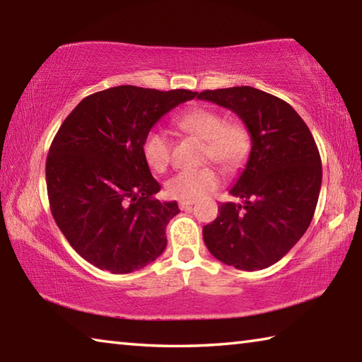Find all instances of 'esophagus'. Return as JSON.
<instances>
[{
    "label": "esophagus",
    "mask_w": 362,
    "mask_h": 362,
    "mask_svg": "<svg viewBox=\"0 0 362 362\" xmlns=\"http://www.w3.org/2000/svg\"><path fill=\"white\" fill-rule=\"evenodd\" d=\"M193 204H194V201H180L179 203L182 211H189L193 207Z\"/></svg>",
    "instance_id": "esophagus-1"
}]
</instances>
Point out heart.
Here are the masks:
<instances>
[{
	"label": "heart",
	"mask_w": 362,
	"mask_h": 362,
	"mask_svg": "<svg viewBox=\"0 0 362 362\" xmlns=\"http://www.w3.org/2000/svg\"><path fill=\"white\" fill-rule=\"evenodd\" d=\"M177 124L182 131L204 140V158L212 159L225 170L240 168L246 159L250 139L240 122H226L217 110L196 107L183 113ZM142 155L148 166L163 173L170 161V140L161 129L146 132L142 142ZM218 185V175L212 168L180 170L166 182V193L174 199L194 201L203 198Z\"/></svg>",
	"instance_id": "1"
}]
</instances>
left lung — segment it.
<instances>
[{"instance_id":"left-lung-1","label":"left lung","mask_w":362,"mask_h":362,"mask_svg":"<svg viewBox=\"0 0 362 362\" xmlns=\"http://www.w3.org/2000/svg\"><path fill=\"white\" fill-rule=\"evenodd\" d=\"M199 100L231 110L246 124L250 153L230 194L203 226L206 247L244 272L268 268L303 236L320 198L322 169L313 136L289 103L250 86L203 90Z\"/></svg>"}]
</instances>
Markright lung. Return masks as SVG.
Here are the masks:
<instances>
[{
    "mask_svg": "<svg viewBox=\"0 0 362 362\" xmlns=\"http://www.w3.org/2000/svg\"><path fill=\"white\" fill-rule=\"evenodd\" d=\"M198 93L116 86L90 94L66 116L46 161L51 212L84 260L115 274L132 273L166 249V225L180 212L142 155L146 132Z\"/></svg>",
    "mask_w": 362,
    "mask_h": 362,
    "instance_id": "obj_1",
    "label": "right lung"
}]
</instances>
